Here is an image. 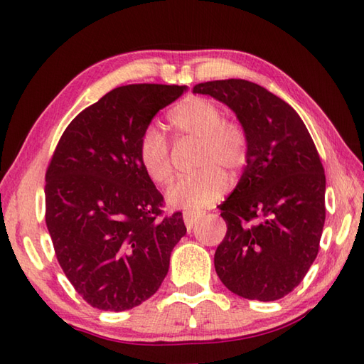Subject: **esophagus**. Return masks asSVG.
<instances>
[{"instance_id": "34e87169", "label": "esophagus", "mask_w": 364, "mask_h": 364, "mask_svg": "<svg viewBox=\"0 0 364 364\" xmlns=\"http://www.w3.org/2000/svg\"><path fill=\"white\" fill-rule=\"evenodd\" d=\"M200 218H202V214L196 213V211H184L183 213V219H184V223H186V228L188 230H191L192 227H194Z\"/></svg>"}]
</instances>
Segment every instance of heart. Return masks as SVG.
Masks as SVG:
<instances>
[{
  "instance_id": "b5f03b06",
  "label": "heart",
  "mask_w": 364,
  "mask_h": 364,
  "mask_svg": "<svg viewBox=\"0 0 364 364\" xmlns=\"http://www.w3.org/2000/svg\"><path fill=\"white\" fill-rule=\"evenodd\" d=\"M178 134L198 142L197 173L178 178L168 186L167 202L175 208L198 211L215 202L227 188V176L235 180L249 161V136L236 120H227L222 107L202 97L189 98L170 114ZM137 158L153 183L172 178L170 145L154 127H145L137 142Z\"/></svg>"
}]
</instances>
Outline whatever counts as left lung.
<instances>
[{"instance_id": "1", "label": "left lung", "mask_w": 364, "mask_h": 364, "mask_svg": "<svg viewBox=\"0 0 364 364\" xmlns=\"http://www.w3.org/2000/svg\"><path fill=\"white\" fill-rule=\"evenodd\" d=\"M237 115L249 136V161L219 205L227 235L214 255L220 282L239 297L272 301L304 280L318 257L326 222V173L299 114L245 80L200 82Z\"/></svg>"}]
</instances>
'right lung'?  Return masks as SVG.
<instances>
[{"label":"right lung","instance_id":"right-lung-1","mask_svg":"<svg viewBox=\"0 0 364 364\" xmlns=\"http://www.w3.org/2000/svg\"><path fill=\"white\" fill-rule=\"evenodd\" d=\"M186 86L128 84L81 111L60 136L45 173V222L75 291L103 311L131 310L164 280L186 235L180 211L145 175L137 142Z\"/></svg>","mask_w":364,"mask_h":364}]
</instances>
